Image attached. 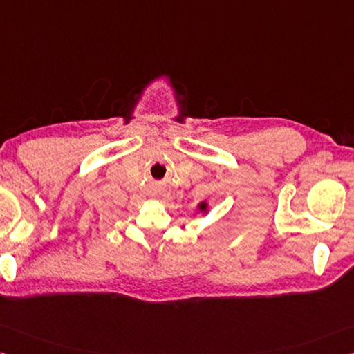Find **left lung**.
Returning a JSON list of instances; mask_svg holds the SVG:
<instances>
[{
    "label": "left lung",
    "instance_id": "1",
    "mask_svg": "<svg viewBox=\"0 0 354 354\" xmlns=\"http://www.w3.org/2000/svg\"><path fill=\"white\" fill-rule=\"evenodd\" d=\"M202 208H205V205H202Z\"/></svg>",
    "mask_w": 354,
    "mask_h": 354
}]
</instances>
